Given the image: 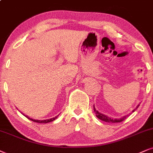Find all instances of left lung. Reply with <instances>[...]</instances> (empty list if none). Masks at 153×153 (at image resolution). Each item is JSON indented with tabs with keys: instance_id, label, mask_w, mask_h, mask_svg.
<instances>
[{
	"instance_id": "8db88e82",
	"label": "left lung",
	"mask_w": 153,
	"mask_h": 153,
	"mask_svg": "<svg viewBox=\"0 0 153 153\" xmlns=\"http://www.w3.org/2000/svg\"><path fill=\"white\" fill-rule=\"evenodd\" d=\"M139 105H140V104L137 105L136 106V108H134L133 111H132V112H134V111L136 110L137 108H138ZM94 112H95L96 116H97L98 118H99L100 120H103V121H105V122H107V123H119V122H121V121H123V120H125L128 116H129L130 115H131V114H129L125 115V116H123L120 118H111V117L107 116L106 115L103 114H101V113L99 112V111H98L97 109L95 108V106H94Z\"/></svg>"
}]
</instances>
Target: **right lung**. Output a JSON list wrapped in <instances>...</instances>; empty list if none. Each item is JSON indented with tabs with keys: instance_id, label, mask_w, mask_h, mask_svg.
<instances>
[{
	"instance_id": "obj_1",
	"label": "right lung",
	"mask_w": 153,
	"mask_h": 153,
	"mask_svg": "<svg viewBox=\"0 0 153 153\" xmlns=\"http://www.w3.org/2000/svg\"><path fill=\"white\" fill-rule=\"evenodd\" d=\"M24 115V114H23ZM59 115H57V116H56L55 117H54V118H50V119H46V120H35V119H33V118H30V117H28L27 116H25V115H24L25 116L27 117V118H28V119L33 120V121L35 122V123H50V122H52L53 121V120H54L56 119V118H57V117L59 116Z\"/></svg>"
}]
</instances>
